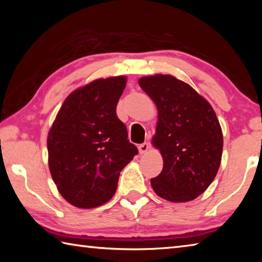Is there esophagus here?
Listing matches in <instances>:
<instances>
[{"mask_svg":"<svg viewBox=\"0 0 262 262\" xmlns=\"http://www.w3.org/2000/svg\"><path fill=\"white\" fill-rule=\"evenodd\" d=\"M149 149H150V144L148 143V142H144V143H142V144L139 145V152L141 155L148 152Z\"/></svg>","mask_w":262,"mask_h":262,"instance_id":"1","label":"esophagus"}]
</instances>
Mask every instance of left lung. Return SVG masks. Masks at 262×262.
<instances>
[{
    "label": "left lung",
    "mask_w": 262,
    "mask_h": 262,
    "mask_svg": "<svg viewBox=\"0 0 262 262\" xmlns=\"http://www.w3.org/2000/svg\"><path fill=\"white\" fill-rule=\"evenodd\" d=\"M158 110L152 144L163 156V170L150 180L158 196L171 202L194 200L217 174L223 135L210 104L171 75L139 79Z\"/></svg>",
    "instance_id": "1"
}]
</instances>
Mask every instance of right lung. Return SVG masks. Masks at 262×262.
<instances>
[{"label":"right lung","instance_id":"add662e5","mask_svg":"<svg viewBox=\"0 0 262 262\" xmlns=\"http://www.w3.org/2000/svg\"><path fill=\"white\" fill-rule=\"evenodd\" d=\"M127 78H99L72 92L48 133V165L60 194L77 208L112 199L120 172L139 150L117 115Z\"/></svg>","mask_w":262,"mask_h":262}]
</instances>
